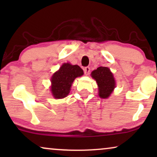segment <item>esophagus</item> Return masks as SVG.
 Listing matches in <instances>:
<instances>
[{
    "label": "esophagus",
    "instance_id": "1",
    "mask_svg": "<svg viewBox=\"0 0 157 157\" xmlns=\"http://www.w3.org/2000/svg\"><path fill=\"white\" fill-rule=\"evenodd\" d=\"M83 71H84V74L86 75V76H88L90 73V68L89 67V66L85 67L84 68H83Z\"/></svg>",
    "mask_w": 157,
    "mask_h": 157
}]
</instances>
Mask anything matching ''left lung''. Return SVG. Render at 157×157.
<instances>
[{
    "instance_id": "obj_1",
    "label": "left lung",
    "mask_w": 157,
    "mask_h": 157,
    "mask_svg": "<svg viewBox=\"0 0 157 157\" xmlns=\"http://www.w3.org/2000/svg\"><path fill=\"white\" fill-rule=\"evenodd\" d=\"M91 75L97 83L98 96L102 98H109L116 87L115 79L110 69L108 67L100 66L93 71Z\"/></svg>"
}]
</instances>
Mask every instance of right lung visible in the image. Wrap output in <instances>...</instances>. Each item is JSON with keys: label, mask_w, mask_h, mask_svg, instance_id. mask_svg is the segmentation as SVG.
<instances>
[{"label": "right lung", "mask_w": 157, "mask_h": 157, "mask_svg": "<svg viewBox=\"0 0 157 157\" xmlns=\"http://www.w3.org/2000/svg\"><path fill=\"white\" fill-rule=\"evenodd\" d=\"M83 74V70L78 65L63 63L51 77V91L53 97L59 99L67 96L74 79Z\"/></svg>", "instance_id": "add662e5"}]
</instances>
